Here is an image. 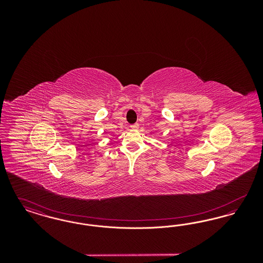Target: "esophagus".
<instances>
[{"label": "esophagus", "mask_w": 263, "mask_h": 263, "mask_svg": "<svg viewBox=\"0 0 263 263\" xmlns=\"http://www.w3.org/2000/svg\"><path fill=\"white\" fill-rule=\"evenodd\" d=\"M131 128H132L133 130H137L138 128H139V124H138V123H135V124L131 125Z\"/></svg>", "instance_id": "34e87169"}]
</instances>
